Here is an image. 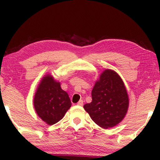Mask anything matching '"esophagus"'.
Listing matches in <instances>:
<instances>
[{
    "mask_svg": "<svg viewBox=\"0 0 160 160\" xmlns=\"http://www.w3.org/2000/svg\"><path fill=\"white\" fill-rule=\"evenodd\" d=\"M77 105H78V106H83V100H79V101H78V102H77Z\"/></svg>",
    "mask_w": 160,
    "mask_h": 160,
    "instance_id": "34e87169",
    "label": "esophagus"
}]
</instances>
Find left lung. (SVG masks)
<instances>
[{
    "label": "left lung",
    "mask_w": 160,
    "mask_h": 160,
    "mask_svg": "<svg viewBox=\"0 0 160 160\" xmlns=\"http://www.w3.org/2000/svg\"><path fill=\"white\" fill-rule=\"evenodd\" d=\"M92 99L84 108L104 129L117 125L128 112V92L121 77L113 70L106 69L100 74L92 91Z\"/></svg>",
    "instance_id": "8db88e82"
}]
</instances>
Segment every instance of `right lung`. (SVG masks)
Returning <instances> with one entry per match:
<instances>
[{
    "instance_id": "add662e5",
    "label": "right lung",
    "mask_w": 160,
    "mask_h": 160,
    "mask_svg": "<svg viewBox=\"0 0 160 160\" xmlns=\"http://www.w3.org/2000/svg\"><path fill=\"white\" fill-rule=\"evenodd\" d=\"M33 105L37 115L47 124L52 125L64 117L71 102L68 93L61 88L60 83L47 74L38 84Z\"/></svg>"
}]
</instances>
